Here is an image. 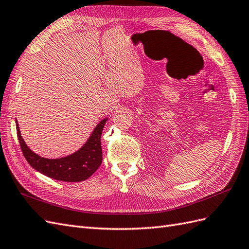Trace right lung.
<instances>
[{
  "mask_svg": "<svg viewBox=\"0 0 249 249\" xmlns=\"http://www.w3.org/2000/svg\"><path fill=\"white\" fill-rule=\"evenodd\" d=\"M107 119L102 120L93 129L90 138L83 147L65 158L49 160L31 151L25 144L17 122V135L23 155L29 165L39 173L52 179L64 182H81L88 179L102 163L101 135Z\"/></svg>",
  "mask_w": 249,
  "mask_h": 249,
  "instance_id": "obj_1",
  "label": "right lung"
}]
</instances>
